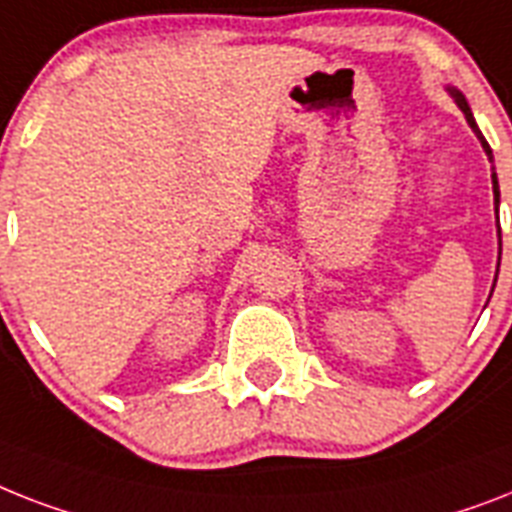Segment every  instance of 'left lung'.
Returning <instances> with one entry per match:
<instances>
[{
    "label": "left lung",
    "mask_w": 512,
    "mask_h": 512,
    "mask_svg": "<svg viewBox=\"0 0 512 512\" xmlns=\"http://www.w3.org/2000/svg\"><path fill=\"white\" fill-rule=\"evenodd\" d=\"M450 94H452V99L458 102L460 110L465 112V120H468V126L473 128V134L479 136L481 147H484V152H486V155H489V160H492V149H489L486 139H484V136H481L479 126H476V120H473V112H471V107H468V102H465V97H463V94H460L458 89H450ZM492 189H494V202H500V186H497V173H492Z\"/></svg>",
    "instance_id": "8db88e82"
}]
</instances>
